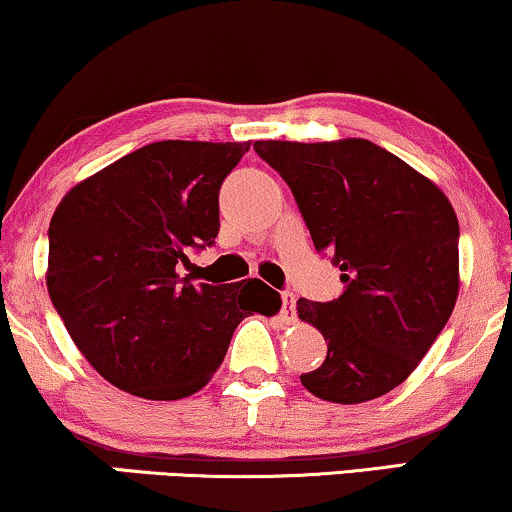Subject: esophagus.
Here are the masks:
<instances>
[{"label": "esophagus", "instance_id": "1", "mask_svg": "<svg viewBox=\"0 0 512 512\" xmlns=\"http://www.w3.org/2000/svg\"><path fill=\"white\" fill-rule=\"evenodd\" d=\"M281 315L286 322H293L295 319V295L291 291L281 293Z\"/></svg>", "mask_w": 512, "mask_h": 512}]
</instances>
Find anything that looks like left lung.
Listing matches in <instances>:
<instances>
[{"label":"left lung","mask_w":512,"mask_h":512,"mask_svg":"<svg viewBox=\"0 0 512 512\" xmlns=\"http://www.w3.org/2000/svg\"><path fill=\"white\" fill-rule=\"evenodd\" d=\"M281 174L317 252L341 269L343 293L298 300L322 331L324 362L300 381L331 403H365L410 377L458 298L460 226L448 197L403 159L362 138L257 140Z\"/></svg>","instance_id":"obj_1"}]
</instances>
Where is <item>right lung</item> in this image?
<instances>
[{
  "mask_svg": "<svg viewBox=\"0 0 512 512\" xmlns=\"http://www.w3.org/2000/svg\"><path fill=\"white\" fill-rule=\"evenodd\" d=\"M250 143L162 140L66 193L49 221L47 291L85 360L147 400L193 396L243 317L274 315L260 279L190 283V250L214 245L219 188Z\"/></svg>",
  "mask_w": 512,
  "mask_h": 512,
  "instance_id": "obj_1",
  "label": "right lung"
}]
</instances>
